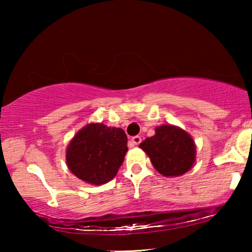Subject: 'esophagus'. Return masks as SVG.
<instances>
[{
	"label": "esophagus",
	"mask_w": 252,
	"mask_h": 252,
	"mask_svg": "<svg viewBox=\"0 0 252 252\" xmlns=\"http://www.w3.org/2000/svg\"><path fill=\"white\" fill-rule=\"evenodd\" d=\"M132 143L133 144H135V146H137V144H140L141 143V137L139 136V135H136V136H133L132 137Z\"/></svg>",
	"instance_id": "1"
}]
</instances>
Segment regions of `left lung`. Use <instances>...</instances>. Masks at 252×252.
I'll use <instances>...</instances> for the list:
<instances>
[{
    "label": "left lung",
    "instance_id": "left-lung-1",
    "mask_svg": "<svg viewBox=\"0 0 252 252\" xmlns=\"http://www.w3.org/2000/svg\"><path fill=\"white\" fill-rule=\"evenodd\" d=\"M139 147L164 177H180L187 173L196 160L194 139L185 129L171 124L157 126L155 135L147 137Z\"/></svg>",
    "mask_w": 252,
    "mask_h": 252
}]
</instances>
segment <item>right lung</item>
Masks as SVG:
<instances>
[{
  "label": "right lung",
  "instance_id": "obj_1",
  "mask_svg": "<svg viewBox=\"0 0 252 252\" xmlns=\"http://www.w3.org/2000/svg\"><path fill=\"white\" fill-rule=\"evenodd\" d=\"M127 150V136L122 128L91 123L72 137L65 158L78 179L101 186L116 177Z\"/></svg>",
  "mask_w": 252,
  "mask_h": 252
}]
</instances>
